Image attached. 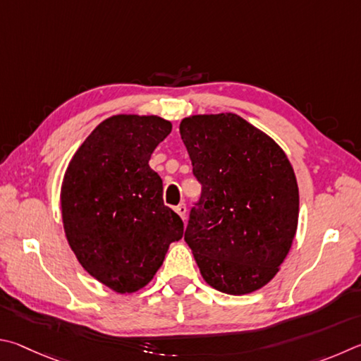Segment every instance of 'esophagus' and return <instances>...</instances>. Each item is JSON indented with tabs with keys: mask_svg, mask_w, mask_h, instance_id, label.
Listing matches in <instances>:
<instances>
[{
	"mask_svg": "<svg viewBox=\"0 0 361 361\" xmlns=\"http://www.w3.org/2000/svg\"><path fill=\"white\" fill-rule=\"evenodd\" d=\"M176 212L179 214L180 219H185V214H187V206H185V203H180L179 206H176Z\"/></svg>",
	"mask_w": 361,
	"mask_h": 361,
	"instance_id": "1",
	"label": "esophagus"
}]
</instances>
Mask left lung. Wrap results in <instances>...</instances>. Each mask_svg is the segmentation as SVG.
I'll return each mask as SVG.
<instances>
[{
	"mask_svg": "<svg viewBox=\"0 0 361 361\" xmlns=\"http://www.w3.org/2000/svg\"><path fill=\"white\" fill-rule=\"evenodd\" d=\"M179 131L201 184L184 236L200 273L219 292H255L277 274L298 226L292 164L236 114L185 117Z\"/></svg>",
	"mask_w": 361,
	"mask_h": 361,
	"instance_id": "left-lung-1",
	"label": "left lung"
}]
</instances>
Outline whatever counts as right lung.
I'll return each instance as SVG.
<instances>
[{
	"label": "right lung",
	"mask_w": 361,
	"mask_h": 361,
	"mask_svg": "<svg viewBox=\"0 0 361 361\" xmlns=\"http://www.w3.org/2000/svg\"><path fill=\"white\" fill-rule=\"evenodd\" d=\"M173 125L157 116L120 114L101 122L75 152L61 184L69 247L88 274L117 293L147 286L169 244L184 235L163 203V180L149 166Z\"/></svg>",
	"instance_id": "1"
}]
</instances>
